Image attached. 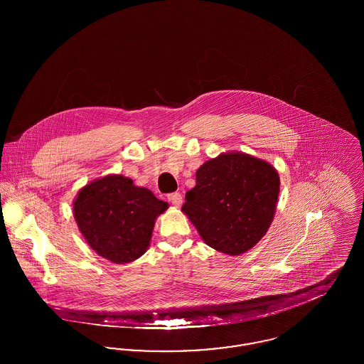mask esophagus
I'll list each match as a JSON object with an SVG mask.
<instances>
[{
	"instance_id": "34e87169",
	"label": "esophagus",
	"mask_w": 364,
	"mask_h": 364,
	"mask_svg": "<svg viewBox=\"0 0 364 364\" xmlns=\"http://www.w3.org/2000/svg\"><path fill=\"white\" fill-rule=\"evenodd\" d=\"M168 199H169V202H171L172 205L177 206V208L183 203V198H181V193H180V192L169 193V195H168Z\"/></svg>"
}]
</instances>
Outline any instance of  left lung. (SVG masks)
I'll return each instance as SVG.
<instances>
[{
	"mask_svg": "<svg viewBox=\"0 0 364 364\" xmlns=\"http://www.w3.org/2000/svg\"><path fill=\"white\" fill-rule=\"evenodd\" d=\"M278 193L279 177L269 162L240 151L223 153L198 169L181 211L208 245L236 257L266 235Z\"/></svg>",
	"mask_w": 364,
	"mask_h": 364,
	"instance_id": "obj_1",
	"label": "left lung"
}]
</instances>
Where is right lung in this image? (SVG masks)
<instances>
[{
  "mask_svg": "<svg viewBox=\"0 0 364 364\" xmlns=\"http://www.w3.org/2000/svg\"><path fill=\"white\" fill-rule=\"evenodd\" d=\"M168 208L147 188L122 174L88 183L73 202V217L88 245L105 259L128 263L150 245L156 217Z\"/></svg>",
  "mask_w": 364,
  "mask_h": 364,
  "instance_id": "1",
  "label": "right lung"
}]
</instances>
